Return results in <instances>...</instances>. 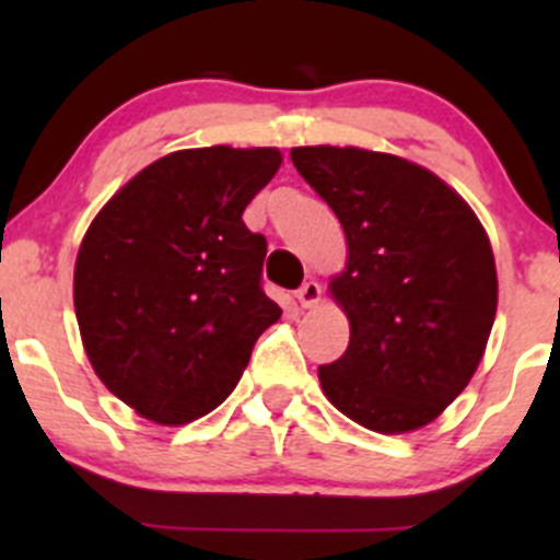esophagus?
I'll return each instance as SVG.
<instances>
[{
	"instance_id": "34e87169",
	"label": "esophagus",
	"mask_w": 560,
	"mask_h": 560,
	"mask_svg": "<svg viewBox=\"0 0 560 560\" xmlns=\"http://www.w3.org/2000/svg\"><path fill=\"white\" fill-rule=\"evenodd\" d=\"M319 295H322V287H319V281H303L301 287H298V292H295V301L301 303L303 308H312V306H316V303H319Z\"/></svg>"
}]
</instances>
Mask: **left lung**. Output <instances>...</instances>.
Wrapping results in <instances>:
<instances>
[{
    "label": "left lung",
    "mask_w": 560,
    "mask_h": 560,
    "mask_svg": "<svg viewBox=\"0 0 560 560\" xmlns=\"http://www.w3.org/2000/svg\"><path fill=\"white\" fill-rule=\"evenodd\" d=\"M290 156L349 246L330 292L352 336L341 358L319 365L322 389L363 428L417 431L482 360L499 303L488 235L466 200L415 162L336 145Z\"/></svg>",
    "instance_id": "1"
}]
</instances>
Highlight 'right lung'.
Segmentation results:
<instances>
[{"mask_svg":"<svg viewBox=\"0 0 560 560\" xmlns=\"http://www.w3.org/2000/svg\"><path fill=\"white\" fill-rule=\"evenodd\" d=\"M276 149H186L107 200L75 262V316L105 387L160 425L217 409L281 308L265 295V235L244 224Z\"/></svg>","mask_w":560,"mask_h":560,"instance_id":"right-lung-1","label":"right lung"}]
</instances>
